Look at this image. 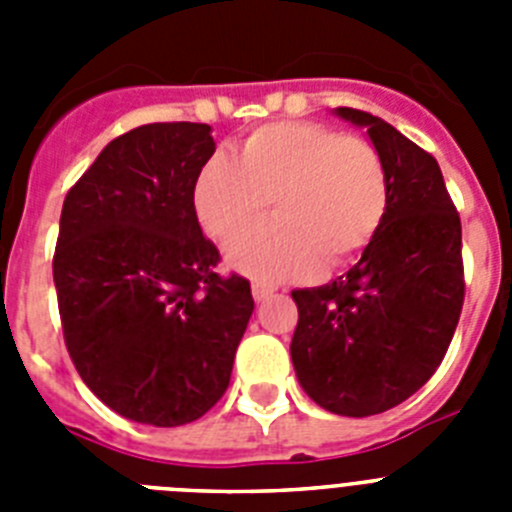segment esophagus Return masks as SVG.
<instances>
[{
  "mask_svg": "<svg viewBox=\"0 0 512 512\" xmlns=\"http://www.w3.org/2000/svg\"><path fill=\"white\" fill-rule=\"evenodd\" d=\"M251 292H253V300L266 302L271 295H274V287H269V284H261V282H253Z\"/></svg>",
  "mask_w": 512,
  "mask_h": 512,
  "instance_id": "esophagus-1",
  "label": "esophagus"
}]
</instances>
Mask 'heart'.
Returning a JSON list of instances; mask_svg holds the SVG:
<instances>
[{"instance_id": "obj_1", "label": "heart", "mask_w": 512, "mask_h": 512, "mask_svg": "<svg viewBox=\"0 0 512 512\" xmlns=\"http://www.w3.org/2000/svg\"><path fill=\"white\" fill-rule=\"evenodd\" d=\"M272 202L275 220L239 236ZM390 207L377 148L318 122H271L233 158L215 156L194 182V212L207 235L228 241L233 269L264 282L336 271L359 259Z\"/></svg>"}]
</instances>
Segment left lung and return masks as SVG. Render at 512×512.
Returning <instances> with one entry per match:
<instances>
[{
  "label": "left lung",
  "instance_id": "left-lung-1",
  "mask_svg": "<svg viewBox=\"0 0 512 512\" xmlns=\"http://www.w3.org/2000/svg\"><path fill=\"white\" fill-rule=\"evenodd\" d=\"M364 128L387 169L390 207L359 264L295 289L297 382L328 413L366 418L423 387L446 356L461 305V223L438 161L382 117L336 107Z\"/></svg>",
  "mask_w": 512,
  "mask_h": 512
}]
</instances>
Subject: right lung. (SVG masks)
<instances>
[{
  "instance_id": "obj_1",
  "label": "right lung",
  "mask_w": 512,
  "mask_h": 512,
  "mask_svg": "<svg viewBox=\"0 0 512 512\" xmlns=\"http://www.w3.org/2000/svg\"><path fill=\"white\" fill-rule=\"evenodd\" d=\"M212 153L210 125H140L63 200L53 282L66 348L89 390L135 423L202 418L251 320V284L215 274L220 253L194 212Z\"/></svg>"
}]
</instances>
